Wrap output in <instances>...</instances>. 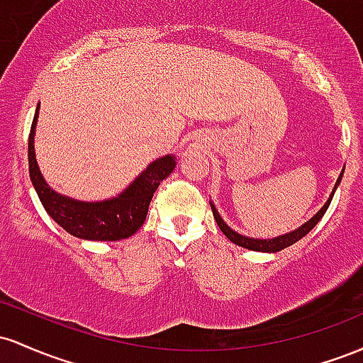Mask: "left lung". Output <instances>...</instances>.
Listing matches in <instances>:
<instances>
[{"label": "left lung", "instance_id": "left-lung-1", "mask_svg": "<svg viewBox=\"0 0 363 363\" xmlns=\"http://www.w3.org/2000/svg\"><path fill=\"white\" fill-rule=\"evenodd\" d=\"M341 178H343V171H341V174H340V177H337V182H336L335 189H333L331 195H329L328 202H325L324 206L320 207L319 213L313 216V218L308 219V221L305 223V225H302L300 228H296V230H293V231H290V233H286V235L276 236V238L259 240V238H248V236H243V235L236 233V231L231 230V228L228 226L225 221H223V218H221V216H219L218 211H216V207L213 206V202H211V207H213V214H214L216 223H218L219 230H221L223 233H225L226 238L231 240V242H233L235 245L248 248V250H255V252H279V250H283V248H286V247L293 245V243H296V242H298V240H302L303 236L307 235L308 231H311L312 228L320 221V218H323V216L325 214V211H328L329 203H331V201H333V195H335L337 185H340V182H341Z\"/></svg>", "mask_w": 363, "mask_h": 363}]
</instances>
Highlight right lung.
<instances>
[{
	"label": "right lung",
	"mask_w": 363,
	"mask_h": 363,
	"mask_svg": "<svg viewBox=\"0 0 363 363\" xmlns=\"http://www.w3.org/2000/svg\"><path fill=\"white\" fill-rule=\"evenodd\" d=\"M38 116L39 106L35 109L34 121L28 133V173L46 213L65 231L77 238L116 242L135 233L138 228L144 225L154 192L177 166L174 156H162L150 162L118 197L103 202L75 201V199L55 192L40 174L34 150Z\"/></svg>",
	"instance_id": "1"
}]
</instances>
